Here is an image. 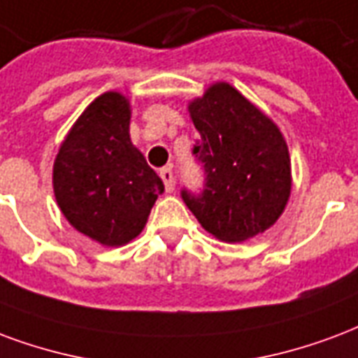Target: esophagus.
<instances>
[{"mask_svg": "<svg viewBox=\"0 0 358 358\" xmlns=\"http://www.w3.org/2000/svg\"><path fill=\"white\" fill-rule=\"evenodd\" d=\"M159 176H161V180H163L166 192H171L172 184H174V174H172L171 169H161V171H159Z\"/></svg>", "mask_w": 358, "mask_h": 358, "instance_id": "34e87169", "label": "esophagus"}]
</instances>
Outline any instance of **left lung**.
Returning a JSON list of instances; mask_svg holds the SVG:
<instances>
[{
    "mask_svg": "<svg viewBox=\"0 0 358 358\" xmlns=\"http://www.w3.org/2000/svg\"><path fill=\"white\" fill-rule=\"evenodd\" d=\"M205 166L201 195L182 199L216 239L241 243L260 235L285 213L292 189L287 140L258 106L226 81L213 83L187 104Z\"/></svg>",
    "mask_w": 358,
    "mask_h": 358,
    "instance_id": "1",
    "label": "left lung"
}]
</instances>
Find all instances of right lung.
I'll return each mask as SVG.
<instances>
[{
	"label": "right lung",
	"instance_id": "right-lung-1",
	"mask_svg": "<svg viewBox=\"0 0 358 358\" xmlns=\"http://www.w3.org/2000/svg\"><path fill=\"white\" fill-rule=\"evenodd\" d=\"M131 102L108 91L71 125L52 165L60 210L102 246H123L144 229L163 180L131 142Z\"/></svg>",
	"mask_w": 358,
	"mask_h": 358
}]
</instances>
